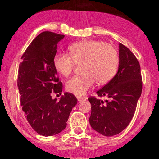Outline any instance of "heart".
Instances as JSON below:
<instances>
[{"mask_svg":"<svg viewBox=\"0 0 159 159\" xmlns=\"http://www.w3.org/2000/svg\"><path fill=\"white\" fill-rule=\"evenodd\" d=\"M87 66L90 76L101 81L109 80L114 70L113 61L109 57L103 55L92 58L88 61ZM88 88L89 85L81 76L71 80L67 85V89L69 92L74 93L79 98L85 95Z\"/></svg>","mask_w":159,"mask_h":159,"instance_id":"1","label":"heart"}]
</instances>
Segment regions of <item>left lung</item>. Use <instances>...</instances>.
<instances>
[{"label": "left lung", "instance_id": "obj_1", "mask_svg": "<svg viewBox=\"0 0 159 159\" xmlns=\"http://www.w3.org/2000/svg\"><path fill=\"white\" fill-rule=\"evenodd\" d=\"M63 35L44 31L33 40L21 57L17 86L21 106L35 131L43 136L61 133L77 104L73 94L62 93L55 66L57 43ZM52 92L57 94L52 97Z\"/></svg>", "mask_w": 159, "mask_h": 159}]
</instances>
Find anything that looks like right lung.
I'll use <instances>...</instances> for the list:
<instances>
[{"label":"right lung","instance_id":"obj_1","mask_svg":"<svg viewBox=\"0 0 159 159\" xmlns=\"http://www.w3.org/2000/svg\"><path fill=\"white\" fill-rule=\"evenodd\" d=\"M119 50V66L115 76L90 98V124L102 135H116L129 125L141 95L140 66L126 47Z\"/></svg>","mask_w":159,"mask_h":159}]
</instances>
